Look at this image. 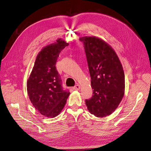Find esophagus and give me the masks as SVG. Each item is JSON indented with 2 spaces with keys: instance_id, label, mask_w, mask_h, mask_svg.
<instances>
[{
  "instance_id": "esophagus-1",
  "label": "esophagus",
  "mask_w": 151,
  "mask_h": 151,
  "mask_svg": "<svg viewBox=\"0 0 151 151\" xmlns=\"http://www.w3.org/2000/svg\"><path fill=\"white\" fill-rule=\"evenodd\" d=\"M80 89H81V86H80V85H79V84H77V85H76V86L74 87V90L78 91V90H79Z\"/></svg>"
}]
</instances>
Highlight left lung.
Returning <instances> with one entry per match:
<instances>
[{"label":"left lung","instance_id":"8db88e82","mask_svg":"<svg viewBox=\"0 0 151 151\" xmlns=\"http://www.w3.org/2000/svg\"><path fill=\"white\" fill-rule=\"evenodd\" d=\"M84 47L91 78L93 95L86 99L89 111L103 118L115 111L125 94V74L112 47L96 36L79 38Z\"/></svg>","mask_w":151,"mask_h":151}]
</instances>
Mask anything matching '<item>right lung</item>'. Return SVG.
Listing matches in <instances>:
<instances>
[{
  "instance_id": "obj_1",
  "label": "right lung",
  "mask_w": 151,
  "mask_h": 151,
  "mask_svg": "<svg viewBox=\"0 0 151 151\" xmlns=\"http://www.w3.org/2000/svg\"><path fill=\"white\" fill-rule=\"evenodd\" d=\"M68 43L61 38L38 53L27 81V92L33 106L42 115L54 118L60 113L70 94L63 90L55 67L60 52Z\"/></svg>"
}]
</instances>
